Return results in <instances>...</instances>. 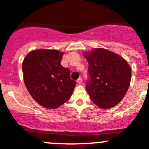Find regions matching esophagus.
Masks as SVG:
<instances>
[{"mask_svg":"<svg viewBox=\"0 0 149 149\" xmlns=\"http://www.w3.org/2000/svg\"><path fill=\"white\" fill-rule=\"evenodd\" d=\"M76 82H77V84H82V79H81V78H79V79H78L77 81H76Z\"/></svg>","mask_w":149,"mask_h":149,"instance_id":"1","label":"esophagus"}]
</instances>
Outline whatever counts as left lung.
Returning a JSON list of instances; mask_svg holds the SVG:
<instances>
[{"label": "left lung", "instance_id": "1", "mask_svg": "<svg viewBox=\"0 0 149 149\" xmlns=\"http://www.w3.org/2000/svg\"><path fill=\"white\" fill-rule=\"evenodd\" d=\"M83 55L89 63L91 79L86 89L92 101L102 109L116 106L130 84V65L119 54L105 49H94Z\"/></svg>", "mask_w": 149, "mask_h": 149}]
</instances>
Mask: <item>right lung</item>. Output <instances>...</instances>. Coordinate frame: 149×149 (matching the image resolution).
Segmentation results:
<instances>
[{
  "label": "right lung",
  "mask_w": 149,
  "mask_h": 149,
  "mask_svg": "<svg viewBox=\"0 0 149 149\" xmlns=\"http://www.w3.org/2000/svg\"><path fill=\"white\" fill-rule=\"evenodd\" d=\"M64 52L57 49H35L22 63L24 84L32 97L41 106L56 109L67 102L76 86L70 70L62 66Z\"/></svg>",
  "instance_id": "1"
}]
</instances>
